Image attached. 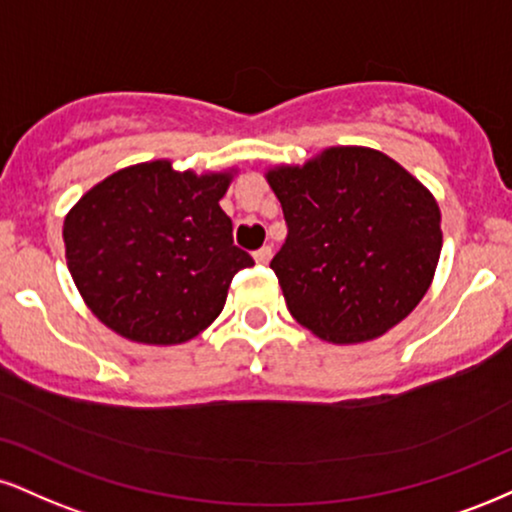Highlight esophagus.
I'll return each instance as SVG.
<instances>
[{"label": "esophagus", "instance_id": "1", "mask_svg": "<svg viewBox=\"0 0 512 512\" xmlns=\"http://www.w3.org/2000/svg\"><path fill=\"white\" fill-rule=\"evenodd\" d=\"M269 260H272V245H264V248L255 252V262L257 264H267Z\"/></svg>", "mask_w": 512, "mask_h": 512}]
</instances>
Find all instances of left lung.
Returning <instances> with one entry per match:
<instances>
[{"label": "left lung", "mask_w": 512, "mask_h": 512, "mask_svg": "<svg viewBox=\"0 0 512 512\" xmlns=\"http://www.w3.org/2000/svg\"><path fill=\"white\" fill-rule=\"evenodd\" d=\"M288 236L269 267L288 310L331 343L377 338L415 310L441 255L434 195L384 152L329 147L276 166Z\"/></svg>", "instance_id": "1"}]
</instances>
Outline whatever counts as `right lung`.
Here are the masks:
<instances>
[{"instance_id":"right-lung-1","label":"right lung","mask_w":512,"mask_h":512,"mask_svg":"<svg viewBox=\"0 0 512 512\" xmlns=\"http://www.w3.org/2000/svg\"><path fill=\"white\" fill-rule=\"evenodd\" d=\"M231 174L174 171L157 159L104 178L66 214L69 272L92 315L123 338L174 346L224 310L255 260L233 245L219 200Z\"/></svg>"}]
</instances>
